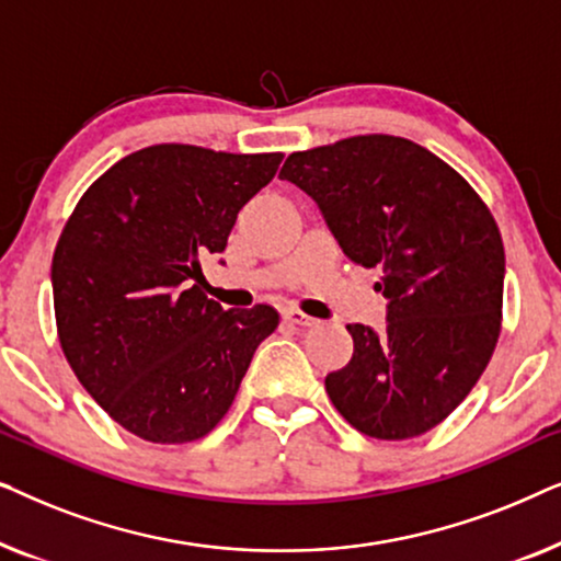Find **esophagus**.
<instances>
[{
    "label": "esophagus",
    "instance_id": "34e87169",
    "mask_svg": "<svg viewBox=\"0 0 561 561\" xmlns=\"http://www.w3.org/2000/svg\"><path fill=\"white\" fill-rule=\"evenodd\" d=\"M283 319H286L288 324H296V327H317L319 324L317 319L306 317V313L298 311V309H286V311H283Z\"/></svg>",
    "mask_w": 561,
    "mask_h": 561
}]
</instances>
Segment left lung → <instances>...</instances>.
<instances>
[{
  "label": "left lung",
  "mask_w": 561,
  "mask_h": 561,
  "mask_svg": "<svg viewBox=\"0 0 561 561\" xmlns=\"http://www.w3.org/2000/svg\"><path fill=\"white\" fill-rule=\"evenodd\" d=\"M280 179L317 202L344 255L380 267L386 327L347 324L327 375L334 409L375 439H411L465 401L501 334L505 252L470 183L421 145L357 135L288 156Z\"/></svg>",
  "instance_id": "8db88e82"
}]
</instances>
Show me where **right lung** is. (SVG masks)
I'll use <instances>...</instances> for the list:
<instances>
[{
	"instance_id": "obj_1",
	"label": "right lung",
	"mask_w": 561,
	"mask_h": 561,
	"mask_svg": "<svg viewBox=\"0 0 561 561\" xmlns=\"http://www.w3.org/2000/svg\"><path fill=\"white\" fill-rule=\"evenodd\" d=\"M283 152L152 145L91 183L53 255L58 340L89 396L127 432L186 444L232 405L278 311H225L196 280Z\"/></svg>"
}]
</instances>
